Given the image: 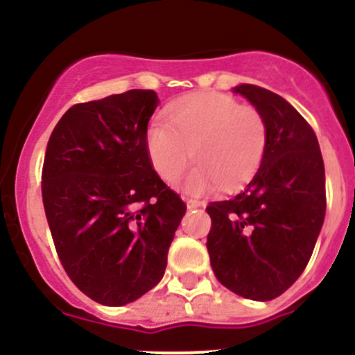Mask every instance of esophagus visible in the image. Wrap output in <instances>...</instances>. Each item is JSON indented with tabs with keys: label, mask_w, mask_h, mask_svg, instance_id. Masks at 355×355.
Here are the masks:
<instances>
[{
	"label": "esophagus",
	"mask_w": 355,
	"mask_h": 355,
	"mask_svg": "<svg viewBox=\"0 0 355 355\" xmlns=\"http://www.w3.org/2000/svg\"><path fill=\"white\" fill-rule=\"evenodd\" d=\"M185 205H187L189 209H194V208H199V206L202 205L201 201H196V199H185Z\"/></svg>",
	"instance_id": "34e87169"
}]
</instances>
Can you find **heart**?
I'll use <instances>...</instances> for the list:
<instances>
[{"instance_id": "b5f03b06", "label": "heart", "mask_w": 355, "mask_h": 355, "mask_svg": "<svg viewBox=\"0 0 355 355\" xmlns=\"http://www.w3.org/2000/svg\"><path fill=\"white\" fill-rule=\"evenodd\" d=\"M168 122L147 128L146 150L156 173L177 182L191 164L185 180L189 194H205L215 184L225 191L241 187L257 175L269 146L263 114L220 94L182 98L168 112Z\"/></svg>"}]
</instances>
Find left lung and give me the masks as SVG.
<instances>
[{"label":"left lung","mask_w":355,"mask_h":355,"mask_svg":"<svg viewBox=\"0 0 355 355\" xmlns=\"http://www.w3.org/2000/svg\"><path fill=\"white\" fill-rule=\"evenodd\" d=\"M263 114L269 146L241 194L209 202V261L216 279L236 295L267 302L283 295L307 267L326 213L324 163L318 137L277 94L239 85Z\"/></svg>","instance_id":"obj_1"}]
</instances>
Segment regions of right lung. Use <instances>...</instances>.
Here are the masks:
<instances>
[{"label": "right lung", "mask_w": 355, "mask_h": 355, "mask_svg": "<svg viewBox=\"0 0 355 355\" xmlns=\"http://www.w3.org/2000/svg\"><path fill=\"white\" fill-rule=\"evenodd\" d=\"M157 104L156 92L130 90L72 105L44 154L41 192L58 258L86 297L109 307L163 279L187 209L147 156Z\"/></svg>", "instance_id": "obj_1"}]
</instances>
